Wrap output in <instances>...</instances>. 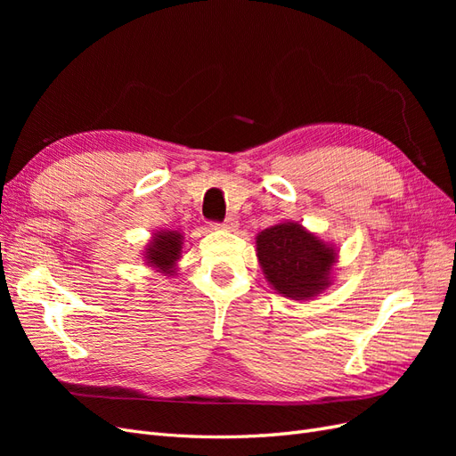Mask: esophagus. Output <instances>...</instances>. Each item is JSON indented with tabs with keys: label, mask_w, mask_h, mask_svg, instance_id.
Returning a JSON list of instances; mask_svg holds the SVG:
<instances>
[{
	"label": "esophagus",
	"mask_w": 456,
	"mask_h": 456,
	"mask_svg": "<svg viewBox=\"0 0 456 456\" xmlns=\"http://www.w3.org/2000/svg\"><path fill=\"white\" fill-rule=\"evenodd\" d=\"M213 226H216V228H226V230H236L238 228V220L233 218V216H226L223 223H211Z\"/></svg>",
	"instance_id": "34e87169"
}]
</instances>
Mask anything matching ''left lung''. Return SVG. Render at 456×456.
<instances>
[{"label":"left lung","mask_w":456,"mask_h":456,"mask_svg":"<svg viewBox=\"0 0 456 456\" xmlns=\"http://www.w3.org/2000/svg\"><path fill=\"white\" fill-rule=\"evenodd\" d=\"M256 255L275 291L306 300L329 285L337 253L300 224L283 223L258 233Z\"/></svg>","instance_id":"left-lung-1"}]
</instances>
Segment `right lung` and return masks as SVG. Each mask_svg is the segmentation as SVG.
<instances>
[{
	"label": "right lung",
	"mask_w": 456,
	"mask_h": 456,
	"mask_svg": "<svg viewBox=\"0 0 456 456\" xmlns=\"http://www.w3.org/2000/svg\"><path fill=\"white\" fill-rule=\"evenodd\" d=\"M183 236L176 232H159L146 251V258L151 266L161 268L165 273H171L175 260L181 256Z\"/></svg>",
	"instance_id": "1"
}]
</instances>
